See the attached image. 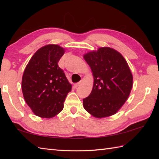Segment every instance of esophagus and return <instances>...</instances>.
I'll list each match as a JSON object with an SVG mask.
<instances>
[{"instance_id":"obj_1","label":"esophagus","mask_w":159,"mask_h":159,"mask_svg":"<svg viewBox=\"0 0 159 159\" xmlns=\"http://www.w3.org/2000/svg\"><path fill=\"white\" fill-rule=\"evenodd\" d=\"M82 83H83V80H80V81H79V83H76L75 85H74V87H79V86H80L82 85Z\"/></svg>"}]
</instances>
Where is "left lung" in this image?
Here are the masks:
<instances>
[{"label": "left lung", "instance_id": "obj_1", "mask_svg": "<svg viewBox=\"0 0 159 159\" xmlns=\"http://www.w3.org/2000/svg\"><path fill=\"white\" fill-rule=\"evenodd\" d=\"M92 70L93 85L83 107L96 118L116 114L126 102L133 87V78L126 59L109 47H100L83 55Z\"/></svg>", "mask_w": 159, "mask_h": 159}]
</instances>
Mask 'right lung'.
<instances>
[{
	"mask_svg": "<svg viewBox=\"0 0 159 159\" xmlns=\"http://www.w3.org/2000/svg\"><path fill=\"white\" fill-rule=\"evenodd\" d=\"M65 50L48 44L37 50L24 71L22 90L24 98L37 116L51 118L63 109L72 85L58 66Z\"/></svg>",
	"mask_w": 159,
	"mask_h": 159,
	"instance_id": "add662e5",
	"label": "right lung"
}]
</instances>
